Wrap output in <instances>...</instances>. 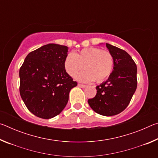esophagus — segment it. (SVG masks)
<instances>
[{"label":"esophagus","instance_id":"1","mask_svg":"<svg viewBox=\"0 0 158 158\" xmlns=\"http://www.w3.org/2000/svg\"><path fill=\"white\" fill-rule=\"evenodd\" d=\"M78 85L79 87H81V88H85L86 85H84V84H78Z\"/></svg>","mask_w":158,"mask_h":158}]
</instances>
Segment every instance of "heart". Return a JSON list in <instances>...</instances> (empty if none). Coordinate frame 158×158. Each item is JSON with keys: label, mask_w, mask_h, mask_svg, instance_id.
I'll return each mask as SVG.
<instances>
[{"label": "heart", "mask_w": 158, "mask_h": 158, "mask_svg": "<svg viewBox=\"0 0 158 158\" xmlns=\"http://www.w3.org/2000/svg\"><path fill=\"white\" fill-rule=\"evenodd\" d=\"M114 57L107 50L97 47L84 48L74 54L69 53L64 60V68L69 76L74 77L81 70L85 69L76 76L82 82H102L112 73L114 68Z\"/></svg>", "instance_id": "obj_1"}]
</instances>
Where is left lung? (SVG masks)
Wrapping results in <instances>:
<instances>
[{
  "label": "left lung",
  "mask_w": 158,
  "mask_h": 158,
  "mask_svg": "<svg viewBox=\"0 0 158 158\" xmlns=\"http://www.w3.org/2000/svg\"><path fill=\"white\" fill-rule=\"evenodd\" d=\"M114 57V68L108 80L96 87L88 102L96 113L111 116L126 109L137 86V68L132 57L120 48L106 44Z\"/></svg>",
  "instance_id": "8db88e82"
}]
</instances>
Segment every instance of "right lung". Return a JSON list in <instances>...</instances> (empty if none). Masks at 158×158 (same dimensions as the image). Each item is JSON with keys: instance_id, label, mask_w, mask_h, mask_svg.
Returning a JSON list of instances; mask_svg holds the SVG:
<instances>
[{"instance_id": "1", "label": "right lung", "mask_w": 158, "mask_h": 158, "mask_svg": "<svg viewBox=\"0 0 158 158\" xmlns=\"http://www.w3.org/2000/svg\"><path fill=\"white\" fill-rule=\"evenodd\" d=\"M68 47L49 44L28 53L19 69L21 97L35 116L49 119L59 114L77 82L66 73Z\"/></svg>"}]
</instances>
